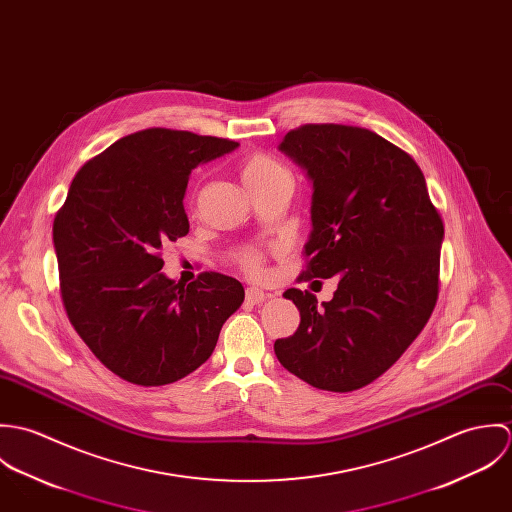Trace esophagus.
Here are the masks:
<instances>
[{
  "mask_svg": "<svg viewBox=\"0 0 512 512\" xmlns=\"http://www.w3.org/2000/svg\"><path fill=\"white\" fill-rule=\"evenodd\" d=\"M266 297H270V293H266L264 290L256 288V286H252V288H248V290H246V301H248V303H252V305L262 303Z\"/></svg>",
  "mask_w": 512,
  "mask_h": 512,
  "instance_id": "34e87169",
  "label": "esophagus"
}]
</instances>
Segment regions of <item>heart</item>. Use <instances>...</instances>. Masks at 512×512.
I'll return each mask as SVG.
<instances>
[{
    "mask_svg": "<svg viewBox=\"0 0 512 512\" xmlns=\"http://www.w3.org/2000/svg\"><path fill=\"white\" fill-rule=\"evenodd\" d=\"M284 175H288V169L266 153H252L240 165V177L250 193ZM238 260L250 274H258L262 270V254L258 250H242Z\"/></svg>",
    "mask_w": 512,
    "mask_h": 512,
    "instance_id": "obj_1",
    "label": "heart"
}]
</instances>
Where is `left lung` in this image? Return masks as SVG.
Masks as SVG:
<instances>
[{"mask_svg": "<svg viewBox=\"0 0 512 512\" xmlns=\"http://www.w3.org/2000/svg\"><path fill=\"white\" fill-rule=\"evenodd\" d=\"M280 149L313 181L301 278H333L331 301L288 290L299 327L278 361L307 384L351 392L384 374L428 323L439 290L443 222L418 163L378 134L305 124Z\"/></svg>", "mask_w": 512, "mask_h": 512, "instance_id": "1", "label": "left lung"}]
</instances>
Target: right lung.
<instances>
[{
	"mask_svg": "<svg viewBox=\"0 0 512 512\" xmlns=\"http://www.w3.org/2000/svg\"><path fill=\"white\" fill-rule=\"evenodd\" d=\"M238 144L183 130L130 134L86 161L53 222L61 297L80 339L120 378L171 384L215 351L244 288L203 272L187 288L159 270L161 248L189 232L191 171Z\"/></svg>",
	"mask_w": 512,
	"mask_h": 512,
	"instance_id": "obj_1",
	"label": "right lung"
}]
</instances>
